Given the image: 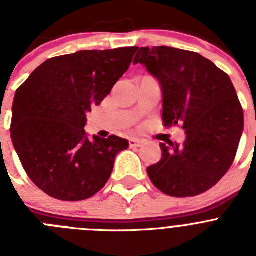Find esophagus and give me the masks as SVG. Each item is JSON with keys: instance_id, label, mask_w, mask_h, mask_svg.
I'll return each mask as SVG.
<instances>
[{"instance_id": "esophagus-1", "label": "esophagus", "mask_w": 256, "mask_h": 256, "mask_svg": "<svg viewBox=\"0 0 256 256\" xmlns=\"http://www.w3.org/2000/svg\"><path fill=\"white\" fill-rule=\"evenodd\" d=\"M142 144V141L140 140H136V138H130V148H140Z\"/></svg>"}]
</instances>
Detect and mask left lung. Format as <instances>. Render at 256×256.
<instances>
[{"mask_svg": "<svg viewBox=\"0 0 256 256\" xmlns=\"http://www.w3.org/2000/svg\"><path fill=\"white\" fill-rule=\"evenodd\" d=\"M137 50L133 64H144L162 84L164 126H180L187 134L182 144H160L162 159L148 166V177L165 195H200L216 186L236 158L244 130L236 90L223 70L198 52Z\"/></svg>", "mask_w": 256, "mask_h": 256, "instance_id": "left-lung-1", "label": "left lung"}]
</instances>
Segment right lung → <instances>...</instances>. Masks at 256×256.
I'll return each mask as SVG.
<instances>
[{
	"instance_id": "obj_1",
	"label": "right lung",
	"mask_w": 256,
	"mask_h": 256,
	"mask_svg": "<svg viewBox=\"0 0 256 256\" xmlns=\"http://www.w3.org/2000/svg\"><path fill=\"white\" fill-rule=\"evenodd\" d=\"M137 47L84 50L46 60L16 90L11 141L28 177L58 200L79 201L100 191L126 140L86 136L87 112L126 73Z\"/></svg>"
}]
</instances>
